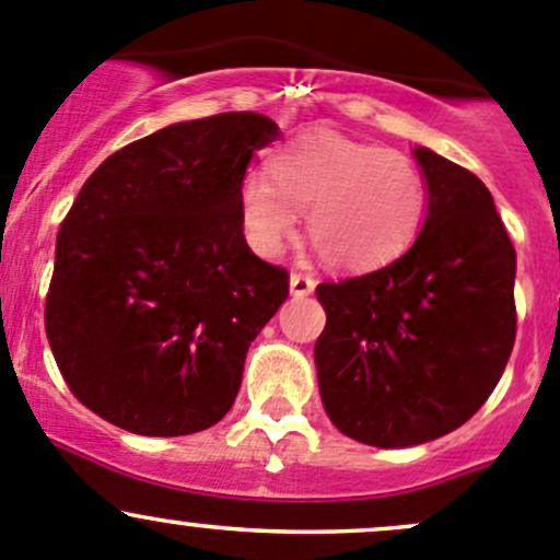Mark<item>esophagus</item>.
Here are the masks:
<instances>
[{
	"mask_svg": "<svg viewBox=\"0 0 560 560\" xmlns=\"http://www.w3.org/2000/svg\"><path fill=\"white\" fill-rule=\"evenodd\" d=\"M314 287H316V281L312 279V276H306V273H292L290 276V292L295 298L312 295Z\"/></svg>",
	"mask_w": 560,
	"mask_h": 560,
	"instance_id": "obj_1",
	"label": "esophagus"
}]
</instances>
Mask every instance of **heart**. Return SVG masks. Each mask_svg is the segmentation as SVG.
Listing matches in <instances>:
<instances>
[{
  "mask_svg": "<svg viewBox=\"0 0 560 560\" xmlns=\"http://www.w3.org/2000/svg\"><path fill=\"white\" fill-rule=\"evenodd\" d=\"M268 175L241 184L238 213L248 246L276 257L308 213V241L336 270H374L398 259L420 235L428 186L411 156L341 132L316 129L290 140Z\"/></svg>",
  "mask_w": 560,
  "mask_h": 560,
  "instance_id": "1",
  "label": "heart"
}]
</instances>
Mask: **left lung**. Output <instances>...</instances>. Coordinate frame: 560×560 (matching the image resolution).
<instances>
[{
    "instance_id": "1",
    "label": "left lung",
    "mask_w": 560,
    "mask_h": 560,
    "mask_svg": "<svg viewBox=\"0 0 560 560\" xmlns=\"http://www.w3.org/2000/svg\"><path fill=\"white\" fill-rule=\"evenodd\" d=\"M428 186L420 235L374 273L316 287L327 325L314 363L343 436L415 447L477 415L515 343V246L488 186L417 145Z\"/></svg>"
}]
</instances>
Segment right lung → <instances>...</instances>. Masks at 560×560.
Instances as JSON below:
<instances>
[{"instance_id": "1", "label": "right lung", "mask_w": 560, "mask_h": 560, "mask_svg": "<svg viewBox=\"0 0 560 560\" xmlns=\"http://www.w3.org/2000/svg\"><path fill=\"white\" fill-rule=\"evenodd\" d=\"M262 113L178 121L110 154L56 238L45 332L67 387L140 436L217 425L290 273L244 238L238 195L254 151L279 138Z\"/></svg>"}]
</instances>
